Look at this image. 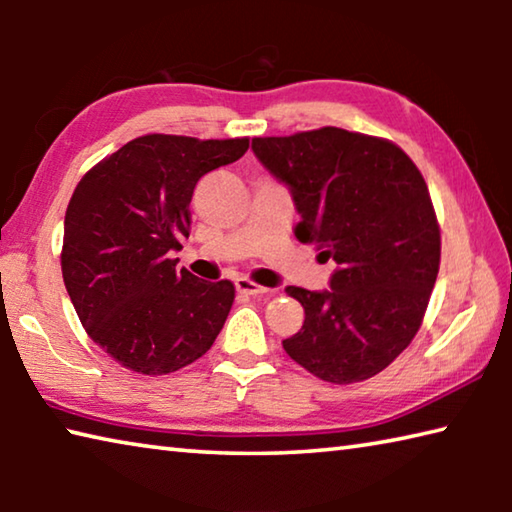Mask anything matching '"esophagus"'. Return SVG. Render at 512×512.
<instances>
[{
  "instance_id": "1",
  "label": "esophagus",
  "mask_w": 512,
  "mask_h": 512,
  "mask_svg": "<svg viewBox=\"0 0 512 512\" xmlns=\"http://www.w3.org/2000/svg\"><path fill=\"white\" fill-rule=\"evenodd\" d=\"M235 287L239 293H244V296H264L268 291L266 287H259V284H255L253 280H248V277H237Z\"/></svg>"
}]
</instances>
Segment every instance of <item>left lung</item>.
Here are the masks:
<instances>
[{"label": "left lung", "mask_w": 512, "mask_h": 512, "mask_svg": "<svg viewBox=\"0 0 512 512\" xmlns=\"http://www.w3.org/2000/svg\"><path fill=\"white\" fill-rule=\"evenodd\" d=\"M253 153L289 187L298 241L336 262L329 289L287 287L305 323L284 350L332 384L377 375L413 341L438 277L440 230L422 173L393 142L334 126L255 137Z\"/></svg>", "instance_id": "obj_1"}]
</instances>
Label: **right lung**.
I'll return each mask as SVG.
<instances>
[{
  "instance_id": "1",
  "label": "right lung",
  "mask_w": 512,
  "mask_h": 512,
  "mask_svg": "<svg viewBox=\"0 0 512 512\" xmlns=\"http://www.w3.org/2000/svg\"><path fill=\"white\" fill-rule=\"evenodd\" d=\"M248 151L241 140L144 135L92 167L65 214L63 280L85 332L121 366L167 375L212 348L235 284L176 268L198 180Z\"/></svg>"
}]
</instances>
